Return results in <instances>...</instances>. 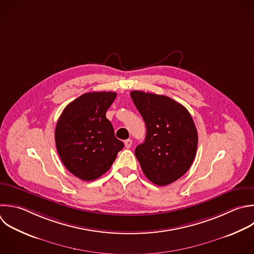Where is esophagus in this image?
I'll list each match as a JSON object with an SVG mask.
<instances>
[{"instance_id": "esophagus-1", "label": "esophagus", "mask_w": 254, "mask_h": 254, "mask_svg": "<svg viewBox=\"0 0 254 254\" xmlns=\"http://www.w3.org/2000/svg\"><path fill=\"white\" fill-rule=\"evenodd\" d=\"M124 144H125V147L129 149V148H131V146H132V140H131V139H127V140L124 141Z\"/></svg>"}]
</instances>
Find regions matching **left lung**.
I'll return each instance as SVG.
<instances>
[{
	"label": "left lung",
	"mask_w": 254,
	"mask_h": 254,
	"mask_svg": "<svg viewBox=\"0 0 254 254\" xmlns=\"http://www.w3.org/2000/svg\"><path fill=\"white\" fill-rule=\"evenodd\" d=\"M131 98L146 124V138L135 149L143 173L157 186H167L187 173L196 153L193 120L174 99L139 90Z\"/></svg>",
	"instance_id": "left-lung-1"
}]
</instances>
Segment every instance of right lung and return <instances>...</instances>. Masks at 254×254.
I'll list each match as a JSON object with an SVG mask.
<instances>
[{"label": "right lung", "mask_w": 254, "mask_h": 254, "mask_svg": "<svg viewBox=\"0 0 254 254\" xmlns=\"http://www.w3.org/2000/svg\"><path fill=\"white\" fill-rule=\"evenodd\" d=\"M116 95L111 91L84 93L64 109L58 121L59 155L65 168L82 181L105 174L124 147L105 115Z\"/></svg>", "instance_id": "obj_1"}]
</instances>
